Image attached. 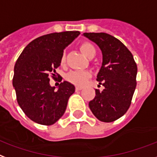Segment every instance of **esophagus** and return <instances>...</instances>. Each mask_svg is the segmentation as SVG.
<instances>
[{
  "instance_id": "34e87169",
  "label": "esophagus",
  "mask_w": 157,
  "mask_h": 157,
  "mask_svg": "<svg viewBox=\"0 0 157 157\" xmlns=\"http://www.w3.org/2000/svg\"><path fill=\"white\" fill-rule=\"evenodd\" d=\"M75 89H76V91H80V90L82 89V87H79V86H77V87H75Z\"/></svg>"
}]
</instances>
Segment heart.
<instances>
[{
    "label": "heart",
    "instance_id": "obj_1",
    "mask_svg": "<svg viewBox=\"0 0 157 157\" xmlns=\"http://www.w3.org/2000/svg\"><path fill=\"white\" fill-rule=\"evenodd\" d=\"M79 49L82 54L87 58L94 57L97 53V50H96L94 45L89 42H84L81 43L79 46ZM65 61H66V55L65 53H64L60 58V65L65 66ZM91 76L92 75L88 71H71L66 76V79L71 83L78 85V86H82L86 83L87 80L89 79Z\"/></svg>",
    "mask_w": 157,
    "mask_h": 157
}]
</instances>
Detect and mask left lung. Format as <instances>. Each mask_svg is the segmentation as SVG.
<instances>
[{
    "instance_id": "8db88e82",
    "label": "left lung",
    "mask_w": 157,
    "mask_h": 157,
    "mask_svg": "<svg viewBox=\"0 0 157 157\" xmlns=\"http://www.w3.org/2000/svg\"><path fill=\"white\" fill-rule=\"evenodd\" d=\"M85 37L99 46L103 55L98 75L103 91L96 89L89 102L90 110L98 120L110 123L127 112L137 86L138 68L130 51L111 35L105 33H84Z\"/></svg>"
}]
</instances>
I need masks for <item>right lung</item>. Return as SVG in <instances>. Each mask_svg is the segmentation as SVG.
<instances>
[{"label":"right lung","instance_id":"obj_1","mask_svg":"<svg viewBox=\"0 0 157 157\" xmlns=\"http://www.w3.org/2000/svg\"><path fill=\"white\" fill-rule=\"evenodd\" d=\"M79 34L78 31H66L41 36L30 42L17 59L13 86L18 104L33 121L52 125L64 115L75 86L64 81L55 91L49 81L59 78L56 70L64 49Z\"/></svg>","mask_w":157,"mask_h":157}]
</instances>
